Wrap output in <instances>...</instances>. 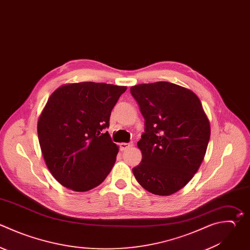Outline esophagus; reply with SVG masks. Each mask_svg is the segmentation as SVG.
<instances>
[{"label": "esophagus", "instance_id": "1", "mask_svg": "<svg viewBox=\"0 0 250 250\" xmlns=\"http://www.w3.org/2000/svg\"><path fill=\"white\" fill-rule=\"evenodd\" d=\"M131 146H133V144H132V143H130V144L122 143V144H120V149H121V150H126V149H128V148L131 147Z\"/></svg>", "mask_w": 250, "mask_h": 250}]
</instances>
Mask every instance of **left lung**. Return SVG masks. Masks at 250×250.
Returning a JSON list of instances; mask_svg holds the SVG:
<instances>
[{
	"instance_id": "obj_1",
	"label": "left lung",
	"mask_w": 250,
	"mask_h": 250,
	"mask_svg": "<svg viewBox=\"0 0 250 250\" xmlns=\"http://www.w3.org/2000/svg\"><path fill=\"white\" fill-rule=\"evenodd\" d=\"M146 120L138 142L141 163L133 168L138 183L156 195L183 188L198 170L210 139V123L198 97L169 82L131 87Z\"/></svg>"
}]
</instances>
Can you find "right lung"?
<instances>
[{"instance_id":"add662e5","label":"right lung","mask_w":250,"mask_h":250,"mask_svg":"<svg viewBox=\"0 0 250 250\" xmlns=\"http://www.w3.org/2000/svg\"><path fill=\"white\" fill-rule=\"evenodd\" d=\"M126 90L125 86L81 82L62 85L50 96L37 131L48 169L61 185L87 191L109 174L119 146L104 129Z\"/></svg>"}]
</instances>
